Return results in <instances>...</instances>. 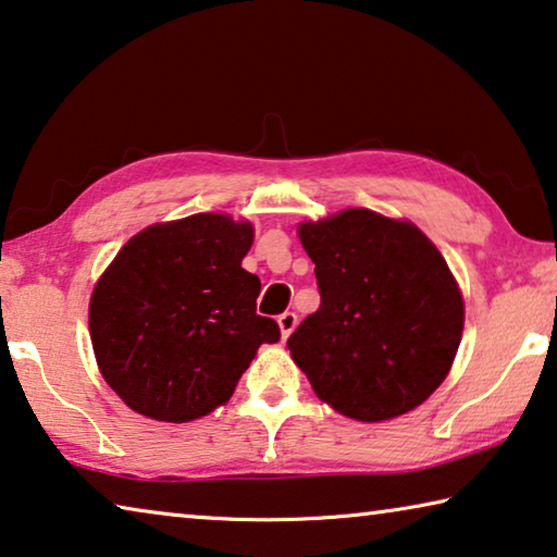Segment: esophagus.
Listing matches in <instances>:
<instances>
[{
	"label": "esophagus",
	"mask_w": 557,
	"mask_h": 557,
	"mask_svg": "<svg viewBox=\"0 0 557 557\" xmlns=\"http://www.w3.org/2000/svg\"><path fill=\"white\" fill-rule=\"evenodd\" d=\"M298 325V315L294 311H286L278 315V327H281V335H284V341L288 338L290 333H294V327Z\"/></svg>",
	"instance_id": "34e87169"
}]
</instances>
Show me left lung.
Here are the masks:
<instances>
[{
	"instance_id": "obj_1",
	"label": "left lung",
	"mask_w": 557,
	"mask_h": 557,
	"mask_svg": "<svg viewBox=\"0 0 557 557\" xmlns=\"http://www.w3.org/2000/svg\"><path fill=\"white\" fill-rule=\"evenodd\" d=\"M321 306L288 338L323 403L382 422L424 403L449 375L463 298L440 249L414 224L345 209L298 226Z\"/></svg>"
}]
</instances>
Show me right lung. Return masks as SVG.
Instances as JSON below:
<instances>
[{"instance_id":"obj_1","label":"right lung","mask_w":557,"mask_h":557,"mask_svg":"<svg viewBox=\"0 0 557 557\" xmlns=\"http://www.w3.org/2000/svg\"><path fill=\"white\" fill-rule=\"evenodd\" d=\"M249 222L193 214L127 242L90 296L100 375L158 422H193L224 405L259 345L281 338L257 315L259 276L242 269Z\"/></svg>"}]
</instances>
